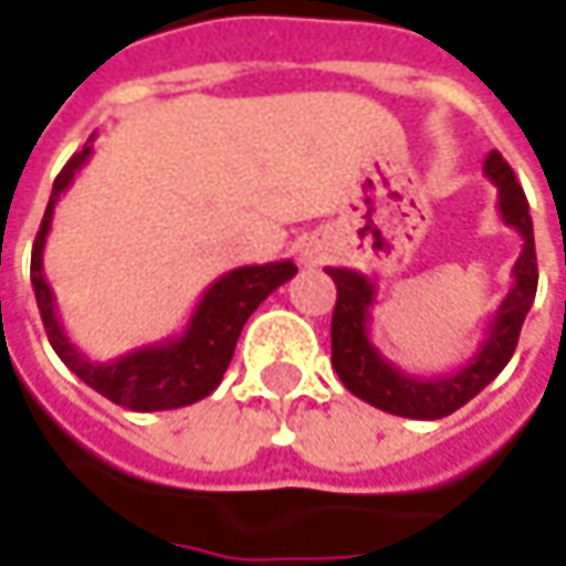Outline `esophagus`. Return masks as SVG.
<instances>
[{
  "label": "esophagus",
  "mask_w": 566,
  "mask_h": 566,
  "mask_svg": "<svg viewBox=\"0 0 566 566\" xmlns=\"http://www.w3.org/2000/svg\"><path fill=\"white\" fill-rule=\"evenodd\" d=\"M301 260L303 265H322L328 260V247H322L319 241H310V244H303Z\"/></svg>",
  "instance_id": "1"
}]
</instances>
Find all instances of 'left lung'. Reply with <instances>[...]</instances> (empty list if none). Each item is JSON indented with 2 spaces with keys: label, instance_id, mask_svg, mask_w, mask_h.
I'll return each mask as SVG.
<instances>
[{
  "label": "left lung",
  "instance_id": "1",
  "mask_svg": "<svg viewBox=\"0 0 566 566\" xmlns=\"http://www.w3.org/2000/svg\"><path fill=\"white\" fill-rule=\"evenodd\" d=\"M482 168H485V178L497 187V216L523 238V250L511 269V279H514L511 291L504 294L495 316L485 322L482 342L476 344L473 357L460 363L458 369L444 376H410L391 360H385L369 335L376 284L357 269H335V265L325 269L338 287V303L332 316V366L350 395H357L385 413L407 419L448 417L460 410L467 400L476 398L514 357L523 319L536 301L538 269L533 219H530L526 193L516 185L514 168L504 163L497 149L485 156Z\"/></svg>",
  "mask_w": 566,
  "mask_h": 566
}]
</instances>
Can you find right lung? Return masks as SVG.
I'll use <instances>...</instances> for the list:
<instances>
[{
	"label": "right lung",
	"mask_w": 566,
	"mask_h": 566,
	"mask_svg": "<svg viewBox=\"0 0 566 566\" xmlns=\"http://www.w3.org/2000/svg\"><path fill=\"white\" fill-rule=\"evenodd\" d=\"M90 156H93V137L87 147L74 153L69 166L59 171L46 216H43L36 241H33V256H30V282H33L36 306H40V316L46 325L52 350L77 379L87 381L93 391H99L103 398L118 407H127V410L153 413V410H175V407L197 403L219 388L224 369L234 357L241 328L253 316V310L275 287L291 282L297 275V265L291 260H279V263L231 269L206 287L181 335L134 347L112 360H93L69 338L65 325L59 319L55 294L43 275V250H46V238H50L55 203L71 187L74 175L87 166Z\"/></svg>",
	"instance_id": "add662e5"
}]
</instances>
